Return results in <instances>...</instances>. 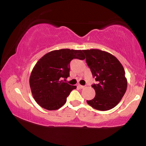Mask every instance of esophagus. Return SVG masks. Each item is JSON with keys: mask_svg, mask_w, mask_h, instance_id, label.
<instances>
[{"mask_svg": "<svg viewBox=\"0 0 146 146\" xmlns=\"http://www.w3.org/2000/svg\"><path fill=\"white\" fill-rule=\"evenodd\" d=\"M78 87L79 88H80V89H84V88H85V86H82V85H78Z\"/></svg>", "mask_w": 146, "mask_h": 146, "instance_id": "obj_1", "label": "esophagus"}]
</instances>
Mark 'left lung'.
Returning <instances> with one entry per match:
<instances>
[{
    "label": "left lung",
    "instance_id": "8db88e82",
    "mask_svg": "<svg viewBox=\"0 0 146 146\" xmlns=\"http://www.w3.org/2000/svg\"><path fill=\"white\" fill-rule=\"evenodd\" d=\"M83 52L93 76L98 82L92 85L96 93L95 98L87 100V103L99 111L115 108L124 95L127 86L122 64L115 56L100 49H87Z\"/></svg>",
    "mask_w": 146,
    "mask_h": 146
}]
</instances>
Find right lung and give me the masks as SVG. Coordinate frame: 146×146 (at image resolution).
<instances>
[{
  "instance_id": "right-lung-1",
  "label": "right lung",
  "mask_w": 146,
  "mask_h": 146,
  "mask_svg": "<svg viewBox=\"0 0 146 146\" xmlns=\"http://www.w3.org/2000/svg\"><path fill=\"white\" fill-rule=\"evenodd\" d=\"M74 58L85 59L82 51L61 49L46 53L34 66L29 86L35 100L42 108L49 111L60 108L76 88L62 80L70 76V64Z\"/></svg>"
}]
</instances>
